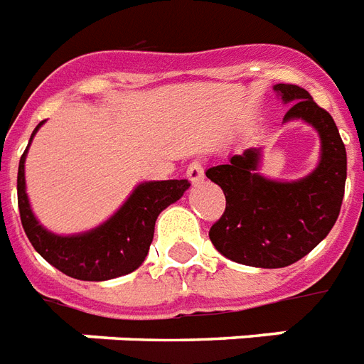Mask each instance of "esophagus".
<instances>
[{
  "mask_svg": "<svg viewBox=\"0 0 364 364\" xmlns=\"http://www.w3.org/2000/svg\"><path fill=\"white\" fill-rule=\"evenodd\" d=\"M187 177H189L191 183H198L204 179V168L203 161L200 160H193L187 168Z\"/></svg>",
  "mask_w": 364,
  "mask_h": 364,
  "instance_id": "34e87169",
  "label": "esophagus"
}]
</instances>
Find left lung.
<instances>
[{
	"label": "left lung",
	"mask_w": 364,
	"mask_h": 364,
	"mask_svg": "<svg viewBox=\"0 0 364 364\" xmlns=\"http://www.w3.org/2000/svg\"><path fill=\"white\" fill-rule=\"evenodd\" d=\"M287 121H305L320 136L318 166L297 181L258 173L260 148H247L222 166L206 169L225 195V212L210 241L223 257L255 268H284L309 255L340 216L347 179V154L332 115L297 85H276Z\"/></svg>",
	"instance_id": "8db88e82"
}]
</instances>
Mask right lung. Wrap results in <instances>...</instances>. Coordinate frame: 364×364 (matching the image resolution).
Listing matches in <instances>:
<instances>
[{
  "label": "right lung",
  "mask_w": 364,
  "mask_h": 364,
  "mask_svg": "<svg viewBox=\"0 0 364 364\" xmlns=\"http://www.w3.org/2000/svg\"><path fill=\"white\" fill-rule=\"evenodd\" d=\"M42 125L44 121L32 131L31 142ZM28 146L21 156L17 175L18 212L24 233L40 257L53 268L82 282H106L136 270L144 262L154 239V225L160 212L177 203L191 187L187 179L144 181L136 185L123 206L98 228L75 235H58L36 220L28 203L24 181Z\"/></svg>",
  "instance_id": "obj_1"
}]
</instances>
